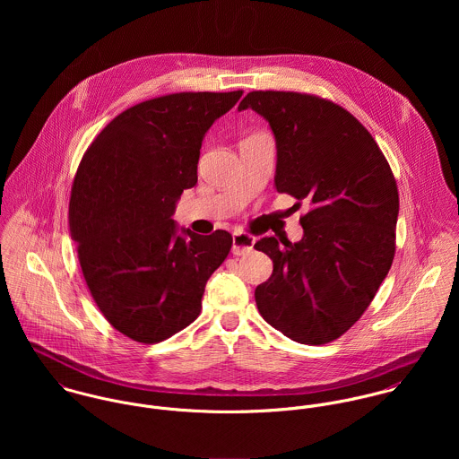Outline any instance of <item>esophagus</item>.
I'll return each instance as SVG.
<instances>
[{
    "label": "esophagus",
    "instance_id": "34e87169",
    "mask_svg": "<svg viewBox=\"0 0 459 459\" xmlns=\"http://www.w3.org/2000/svg\"><path fill=\"white\" fill-rule=\"evenodd\" d=\"M253 246H255V237L244 233V231H235L233 233V247H231V253L235 256H244V255H249L253 251Z\"/></svg>",
    "mask_w": 459,
    "mask_h": 459
}]
</instances>
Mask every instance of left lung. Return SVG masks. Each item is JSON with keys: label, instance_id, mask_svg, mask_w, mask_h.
Wrapping results in <instances>:
<instances>
[{"label": "left lung", "instance_id": "obj_1", "mask_svg": "<svg viewBox=\"0 0 459 459\" xmlns=\"http://www.w3.org/2000/svg\"><path fill=\"white\" fill-rule=\"evenodd\" d=\"M251 108L277 144L275 189L309 212L304 237H264L256 251L273 270L256 291L266 324L302 344L341 337L369 307L395 253L399 195L393 169L368 129L339 104L299 91H251Z\"/></svg>", "mask_w": 459, "mask_h": 459}]
</instances>
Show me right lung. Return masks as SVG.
<instances>
[{"label":"right lung","mask_w":459,"mask_h":459,"mask_svg":"<svg viewBox=\"0 0 459 459\" xmlns=\"http://www.w3.org/2000/svg\"><path fill=\"white\" fill-rule=\"evenodd\" d=\"M182 91L139 102L84 152L68 224L88 290L104 318L132 341L160 342L191 325L208 277L233 238L177 233V199L197 184L201 141L242 97Z\"/></svg>","instance_id":"obj_1"}]
</instances>
